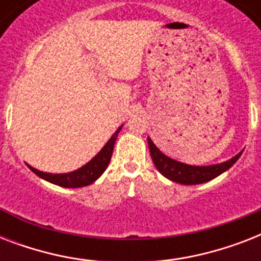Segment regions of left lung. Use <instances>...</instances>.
<instances>
[{
	"mask_svg": "<svg viewBox=\"0 0 261 261\" xmlns=\"http://www.w3.org/2000/svg\"><path fill=\"white\" fill-rule=\"evenodd\" d=\"M149 143V150L153 163L155 168L159 169L161 174L172 180V181L186 184V186H192V184H202V182L210 181L225 171H227L233 164L240 159L243 151L233 157L226 163L217 164V165H208V167H194V165H187V164L178 163L174 160L169 159L165 154L155 147V145L151 142L150 138H147Z\"/></svg>",
	"mask_w": 261,
	"mask_h": 261,
	"instance_id": "8db88e82",
	"label": "left lung"
}]
</instances>
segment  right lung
Returning a JSON list of instances; mask_svg holds the SVG:
<instances>
[{
  "label": "right lung",
  "instance_id": "add662e5",
  "mask_svg": "<svg viewBox=\"0 0 261 261\" xmlns=\"http://www.w3.org/2000/svg\"><path fill=\"white\" fill-rule=\"evenodd\" d=\"M122 130V126L119 127L118 130L115 131V134L111 137V139L106 143V146L102 147L101 150L98 151V154L94 157L93 160H90L87 165H84L83 168H80L77 171L70 172V173H63V174H51V173H44L40 172L35 168L30 167V169L34 172L35 174H38L39 177L44 178L47 181L57 184L59 187H65V188H79V187H85L96 181L102 172L106 171L108 164L112 157V151H114V145L118 137L119 131Z\"/></svg>",
  "mask_w": 261,
  "mask_h": 261
}]
</instances>
